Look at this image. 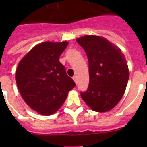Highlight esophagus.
I'll use <instances>...</instances> for the list:
<instances>
[{
	"mask_svg": "<svg viewBox=\"0 0 147 147\" xmlns=\"http://www.w3.org/2000/svg\"><path fill=\"white\" fill-rule=\"evenodd\" d=\"M73 80H74V82H76V84L77 83V77H76V76H73Z\"/></svg>",
	"mask_w": 147,
	"mask_h": 147,
	"instance_id": "esophagus-1",
	"label": "esophagus"
}]
</instances>
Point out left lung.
<instances>
[{
    "label": "left lung",
    "instance_id": "obj_1",
    "mask_svg": "<svg viewBox=\"0 0 147 147\" xmlns=\"http://www.w3.org/2000/svg\"><path fill=\"white\" fill-rule=\"evenodd\" d=\"M88 59L89 86L81 92L83 101L96 112H107L122 98L129 80V69L121 51L102 37L85 35L76 39Z\"/></svg>",
    "mask_w": 147,
    "mask_h": 147
}]
</instances>
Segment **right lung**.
<instances>
[{"label": "right lung", "mask_w": 147, "mask_h": 147, "mask_svg": "<svg viewBox=\"0 0 147 147\" xmlns=\"http://www.w3.org/2000/svg\"><path fill=\"white\" fill-rule=\"evenodd\" d=\"M67 44L65 41L38 44L18 64L15 80L20 95L40 114L50 115L57 112L76 86L59 62V56Z\"/></svg>", "instance_id": "add662e5"}]
</instances>
